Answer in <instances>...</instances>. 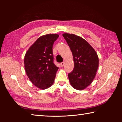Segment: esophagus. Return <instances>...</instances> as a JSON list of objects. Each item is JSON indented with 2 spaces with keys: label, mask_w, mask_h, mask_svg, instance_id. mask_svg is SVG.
Returning a JSON list of instances; mask_svg holds the SVG:
<instances>
[{
  "label": "esophagus",
  "mask_w": 122,
  "mask_h": 122,
  "mask_svg": "<svg viewBox=\"0 0 122 122\" xmlns=\"http://www.w3.org/2000/svg\"><path fill=\"white\" fill-rule=\"evenodd\" d=\"M64 65H65V62H61V63H60V66L61 67H63V66H64Z\"/></svg>",
  "instance_id": "obj_1"
}]
</instances>
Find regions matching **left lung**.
<instances>
[{"label": "left lung", "instance_id": "obj_1", "mask_svg": "<svg viewBox=\"0 0 122 122\" xmlns=\"http://www.w3.org/2000/svg\"><path fill=\"white\" fill-rule=\"evenodd\" d=\"M73 54V71L68 74L71 86L82 90L92 83L98 67V57L96 51L86 40L75 34H63Z\"/></svg>", "mask_w": 122, "mask_h": 122}]
</instances>
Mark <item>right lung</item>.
Here are the masks:
<instances>
[{"mask_svg": "<svg viewBox=\"0 0 122 122\" xmlns=\"http://www.w3.org/2000/svg\"><path fill=\"white\" fill-rule=\"evenodd\" d=\"M57 34H46L37 39L26 53L25 69L32 83L40 89L48 88L54 81L59 68L54 63L53 46Z\"/></svg>", "mask_w": 122, "mask_h": 122, "instance_id": "add662e5", "label": "right lung"}]
</instances>
